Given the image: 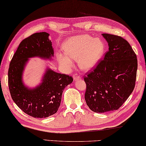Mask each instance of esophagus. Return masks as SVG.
<instances>
[{
	"label": "esophagus",
	"mask_w": 146,
	"mask_h": 146,
	"mask_svg": "<svg viewBox=\"0 0 146 146\" xmlns=\"http://www.w3.org/2000/svg\"><path fill=\"white\" fill-rule=\"evenodd\" d=\"M73 79L74 81H78V80H80L82 79V78L80 77V76H79L77 74H76L73 75Z\"/></svg>",
	"instance_id": "esophagus-1"
}]
</instances>
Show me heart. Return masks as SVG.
Wrapping results in <instances>:
<instances>
[{"label":"heart","instance_id":"1","mask_svg":"<svg viewBox=\"0 0 146 146\" xmlns=\"http://www.w3.org/2000/svg\"><path fill=\"white\" fill-rule=\"evenodd\" d=\"M65 54H57L59 63L69 70L74 66V61H78L81 70L89 71L99 63L106 52V44L102 39L89 35L72 37L64 42Z\"/></svg>","mask_w":146,"mask_h":146}]
</instances>
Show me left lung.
Listing matches in <instances>:
<instances>
[{
  "label": "left lung",
  "mask_w": 146,
  "mask_h": 146,
  "mask_svg": "<svg viewBox=\"0 0 146 146\" xmlns=\"http://www.w3.org/2000/svg\"><path fill=\"white\" fill-rule=\"evenodd\" d=\"M109 50L94 70L85 76V100L98 113L118 109L133 91L137 57L129 43L117 35L103 33Z\"/></svg>",
  "instance_id": "1"
}]
</instances>
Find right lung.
Instances as JSON below:
<instances>
[{
	"mask_svg": "<svg viewBox=\"0 0 146 146\" xmlns=\"http://www.w3.org/2000/svg\"><path fill=\"white\" fill-rule=\"evenodd\" d=\"M49 35L44 32L35 33L23 40L8 70L9 89L13 102L24 113L36 118H46L56 113L64 89L73 82L71 76L47 67L41 82L35 87L30 88L24 83V70L30 58L53 59L54 48Z\"/></svg>",
	"mask_w": 146,
	"mask_h": 146,
	"instance_id": "1",
	"label": "right lung"
}]
</instances>
